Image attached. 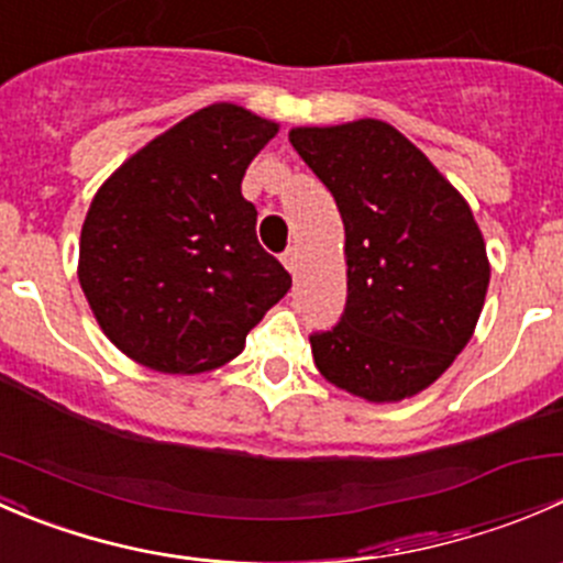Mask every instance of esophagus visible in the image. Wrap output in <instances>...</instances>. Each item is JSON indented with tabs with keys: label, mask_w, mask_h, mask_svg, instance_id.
<instances>
[{
	"label": "esophagus",
	"mask_w": 563,
	"mask_h": 563,
	"mask_svg": "<svg viewBox=\"0 0 563 563\" xmlns=\"http://www.w3.org/2000/svg\"><path fill=\"white\" fill-rule=\"evenodd\" d=\"M280 261H283V266H286V269L291 272V275H297V266H299V264H297V250L288 247L286 253L280 255Z\"/></svg>",
	"instance_id": "34e87169"
}]
</instances>
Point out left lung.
<instances>
[{"label":"left lung","mask_w":563,"mask_h":563,"mask_svg":"<svg viewBox=\"0 0 563 563\" xmlns=\"http://www.w3.org/2000/svg\"><path fill=\"white\" fill-rule=\"evenodd\" d=\"M288 141L327 185L345 225L349 299L310 334L318 373L371 402L428 389L465 349L490 264L468 203L382 119L294 128Z\"/></svg>","instance_id":"1"}]
</instances>
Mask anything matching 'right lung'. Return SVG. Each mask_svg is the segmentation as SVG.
<instances>
[{
    "label": "right lung",
    "instance_id": "right-lung-1",
    "mask_svg": "<svg viewBox=\"0 0 563 563\" xmlns=\"http://www.w3.org/2000/svg\"><path fill=\"white\" fill-rule=\"evenodd\" d=\"M277 122L212 103L152 139L92 198L78 280L106 338L150 371L203 373L245 349L291 275L242 196Z\"/></svg>",
    "mask_w": 563,
    "mask_h": 563
}]
</instances>
